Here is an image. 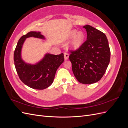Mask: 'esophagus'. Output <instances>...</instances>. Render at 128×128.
<instances>
[{
  "label": "esophagus",
  "instance_id": "34e87169",
  "mask_svg": "<svg viewBox=\"0 0 128 128\" xmlns=\"http://www.w3.org/2000/svg\"><path fill=\"white\" fill-rule=\"evenodd\" d=\"M64 58L65 60H68L69 58V54L67 53H64Z\"/></svg>",
  "mask_w": 128,
  "mask_h": 128
}]
</instances>
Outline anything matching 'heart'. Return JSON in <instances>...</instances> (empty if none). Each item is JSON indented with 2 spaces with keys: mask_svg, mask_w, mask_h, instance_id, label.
<instances>
[{
  "mask_svg": "<svg viewBox=\"0 0 128 128\" xmlns=\"http://www.w3.org/2000/svg\"><path fill=\"white\" fill-rule=\"evenodd\" d=\"M74 36L71 42V48L74 50L78 48L82 45L85 40V35L83 32H80L77 33L76 30H73L68 34V38H70Z\"/></svg>",
  "mask_w": 128,
  "mask_h": 128,
  "instance_id": "1",
  "label": "heart"
}]
</instances>
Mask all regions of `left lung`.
I'll list each match as a JSON object with an SVG mask.
<instances>
[{
  "label": "left lung",
  "mask_w": 128,
  "mask_h": 128,
  "mask_svg": "<svg viewBox=\"0 0 128 128\" xmlns=\"http://www.w3.org/2000/svg\"><path fill=\"white\" fill-rule=\"evenodd\" d=\"M86 40L69 56L72 70L79 82L90 84L100 80L109 64L110 51L105 34L89 25L83 26Z\"/></svg>",
  "instance_id": "obj_1"
}]
</instances>
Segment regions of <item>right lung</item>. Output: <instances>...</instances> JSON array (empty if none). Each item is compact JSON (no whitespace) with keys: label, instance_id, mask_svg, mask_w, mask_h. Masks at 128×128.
I'll return each instance as SVG.
<instances>
[{"label":"right lung","instance_id":"add662e5","mask_svg":"<svg viewBox=\"0 0 128 128\" xmlns=\"http://www.w3.org/2000/svg\"><path fill=\"white\" fill-rule=\"evenodd\" d=\"M34 37L44 39L39 32H30L18 40L14 53V62L19 78L28 86L37 90H43L52 84L57 69L64 61L63 53L53 55L48 53L36 64L25 63L21 57L23 44L26 38Z\"/></svg>","mask_w":128,"mask_h":128}]
</instances>
